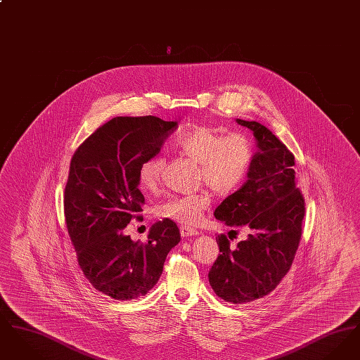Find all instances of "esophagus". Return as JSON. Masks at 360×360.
Segmentation results:
<instances>
[{
	"mask_svg": "<svg viewBox=\"0 0 360 360\" xmlns=\"http://www.w3.org/2000/svg\"><path fill=\"white\" fill-rule=\"evenodd\" d=\"M181 235H182V238H193V236H198L200 232L195 231V229H191V228L182 226L181 228Z\"/></svg>",
	"mask_w": 360,
	"mask_h": 360,
	"instance_id": "34e87169",
	"label": "esophagus"
}]
</instances>
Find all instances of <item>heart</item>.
Returning <instances> with one entry per match:
<instances>
[{"mask_svg":"<svg viewBox=\"0 0 360 360\" xmlns=\"http://www.w3.org/2000/svg\"><path fill=\"white\" fill-rule=\"evenodd\" d=\"M174 148L198 165V182H204L220 194L239 188L254 159V147L248 136L240 132L224 135L221 128L209 125H193L175 139ZM162 169L163 159L160 156L146 159L139 167L140 186L146 190L158 188ZM210 204L212 195L202 190L172 197L156 206L155 213L186 226H194L202 221Z\"/></svg>","mask_w":360,"mask_h":360,"instance_id":"obj_1","label":"heart"}]
</instances>
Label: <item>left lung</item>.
<instances>
[{"instance_id": "1", "label": "left lung", "mask_w": 360, "mask_h": 360, "mask_svg": "<svg viewBox=\"0 0 360 360\" xmlns=\"http://www.w3.org/2000/svg\"><path fill=\"white\" fill-rule=\"evenodd\" d=\"M236 122L252 132L257 150L245 184L217 206L214 217L250 233L235 248L225 235L219 236L220 255L207 276L224 301L247 304L270 294L289 273L302 233L305 202L286 146L260 122Z\"/></svg>"}]
</instances>
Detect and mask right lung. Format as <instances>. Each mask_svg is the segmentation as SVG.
<instances>
[{"instance_id":"obj_1","label":"right lung","mask_w":360,"mask_h":360,"mask_svg":"<svg viewBox=\"0 0 360 360\" xmlns=\"http://www.w3.org/2000/svg\"><path fill=\"white\" fill-rule=\"evenodd\" d=\"M176 121L155 116L115 117L78 147L65 188V217L78 263L105 295L129 301L159 281L167 254L179 240L166 219L150 228L147 241H134L125 226L140 213V165L160 151Z\"/></svg>"}]
</instances>
